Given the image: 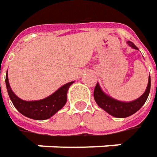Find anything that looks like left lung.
Segmentation results:
<instances>
[{"label": "left lung", "mask_w": 157, "mask_h": 157, "mask_svg": "<svg viewBox=\"0 0 157 157\" xmlns=\"http://www.w3.org/2000/svg\"><path fill=\"white\" fill-rule=\"evenodd\" d=\"M128 44L133 49L138 50V48L132 42L128 41ZM149 92H150V76L148 77V86L146 88L144 94L142 96H140L138 99L133 101L124 102L112 98L102 91L99 83H97L95 86L94 96V100L98 105L103 110H105L106 113H108L110 115L116 118H126L134 114L144 105V103L148 99Z\"/></svg>", "instance_id": "obj_1"}]
</instances>
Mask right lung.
Wrapping results in <instances>:
<instances>
[{"label": "right lung", "mask_w": 157, "mask_h": 157, "mask_svg": "<svg viewBox=\"0 0 157 157\" xmlns=\"http://www.w3.org/2000/svg\"><path fill=\"white\" fill-rule=\"evenodd\" d=\"M74 83V81L69 82L58 88L52 95L46 97L43 100L26 101L17 97L9 86L8 71L6 75V86L8 90L9 98L13 105L22 115L28 118L44 121L53 116L57 111L62 109L67 101V92L69 87Z\"/></svg>", "instance_id": "obj_1"}]
</instances>
